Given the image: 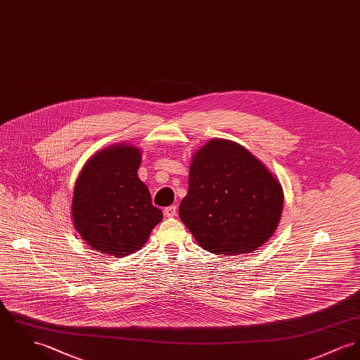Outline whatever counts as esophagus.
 <instances>
[{"label":"esophagus","instance_id":"obj_1","mask_svg":"<svg viewBox=\"0 0 360 360\" xmlns=\"http://www.w3.org/2000/svg\"><path fill=\"white\" fill-rule=\"evenodd\" d=\"M176 213H177V207L174 205L165 207V210H164V214H165V217H168V218L176 216Z\"/></svg>","mask_w":360,"mask_h":360}]
</instances>
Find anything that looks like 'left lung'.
I'll return each instance as SVG.
<instances>
[{"mask_svg":"<svg viewBox=\"0 0 360 360\" xmlns=\"http://www.w3.org/2000/svg\"><path fill=\"white\" fill-rule=\"evenodd\" d=\"M283 206L281 183L264 162L244 146L218 138L192 155L179 216L203 250L241 255L273 236Z\"/></svg>","mask_w":360,"mask_h":360,"instance_id":"1","label":"left lung"}]
</instances>
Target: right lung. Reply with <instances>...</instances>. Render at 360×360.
I'll use <instances>...</instances> for the list:
<instances>
[{"label": "right lung", "mask_w": 360, "mask_h": 360, "mask_svg": "<svg viewBox=\"0 0 360 360\" xmlns=\"http://www.w3.org/2000/svg\"><path fill=\"white\" fill-rule=\"evenodd\" d=\"M141 162L136 146L112 144L91 155L76 179L73 226L98 252L117 258L136 252L162 219L138 176Z\"/></svg>", "instance_id": "obj_1"}]
</instances>
